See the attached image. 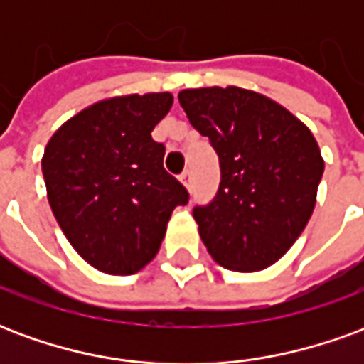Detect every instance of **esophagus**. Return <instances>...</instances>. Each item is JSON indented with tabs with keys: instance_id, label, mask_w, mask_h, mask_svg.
<instances>
[{
	"instance_id": "1",
	"label": "esophagus",
	"mask_w": 364,
	"mask_h": 364,
	"mask_svg": "<svg viewBox=\"0 0 364 364\" xmlns=\"http://www.w3.org/2000/svg\"><path fill=\"white\" fill-rule=\"evenodd\" d=\"M179 179H181L183 185H185V187H187V189L191 191V187H193V173H191L189 169H185Z\"/></svg>"
}]
</instances>
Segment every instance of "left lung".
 Listing matches in <instances>:
<instances>
[{
    "label": "left lung",
    "mask_w": 364,
    "mask_h": 364,
    "mask_svg": "<svg viewBox=\"0 0 364 364\" xmlns=\"http://www.w3.org/2000/svg\"><path fill=\"white\" fill-rule=\"evenodd\" d=\"M179 103L220 161L216 197L193 208L203 244L226 269L273 265L314 213L323 175L316 138L284 107L234 85L185 90Z\"/></svg>",
    "instance_id": "obj_1"
}]
</instances>
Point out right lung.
Returning <instances> with one entry per match:
<instances>
[{"instance_id":"add662e5","label":"right lung","mask_w":364,"mask_h":364,"mask_svg":"<svg viewBox=\"0 0 364 364\" xmlns=\"http://www.w3.org/2000/svg\"><path fill=\"white\" fill-rule=\"evenodd\" d=\"M171 93L105 99L64 122L46 144L43 175L60 228L90 265L138 273L166 236L189 193L164 169L166 146L151 130Z\"/></svg>"}]
</instances>
